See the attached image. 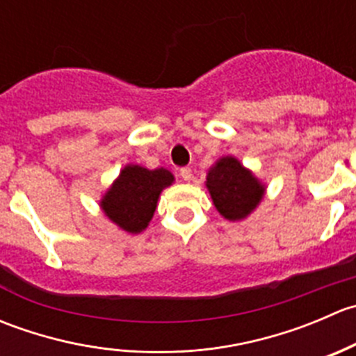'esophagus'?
I'll list each match as a JSON object with an SVG mask.
<instances>
[{"mask_svg":"<svg viewBox=\"0 0 356 356\" xmlns=\"http://www.w3.org/2000/svg\"><path fill=\"white\" fill-rule=\"evenodd\" d=\"M181 177L184 179L186 182H189L193 179V172H191V168H188V167H184V168H181Z\"/></svg>","mask_w":356,"mask_h":356,"instance_id":"34e87169","label":"esophagus"}]
</instances>
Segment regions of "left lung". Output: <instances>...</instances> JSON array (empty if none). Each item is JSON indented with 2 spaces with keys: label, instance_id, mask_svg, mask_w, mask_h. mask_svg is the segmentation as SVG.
I'll list each match as a JSON object with an SVG mask.
<instances>
[{
  "label": "left lung",
  "instance_id": "obj_1",
  "mask_svg": "<svg viewBox=\"0 0 356 356\" xmlns=\"http://www.w3.org/2000/svg\"><path fill=\"white\" fill-rule=\"evenodd\" d=\"M218 213L229 222L250 217L264 200L267 186L232 155L220 156L204 181Z\"/></svg>",
  "mask_w": 356,
  "mask_h": 356
}]
</instances>
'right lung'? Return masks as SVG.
Listing matches in <instances>:
<instances>
[{
    "mask_svg": "<svg viewBox=\"0 0 356 356\" xmlns=\"http://www.w3.org/2000/svg\"><path fill=\"white\" fill-rule=\"evenodd\" d=\"M174 181V174L163 167L149 170L129 163L102 196L99 207L122 231L139 234L152 222L161 191Z\"/></svg>",
    "mask_w": 356,
    "mask_h": 356,
    "instance_id": "1",
    "label": "right lung"
}]
</instances>
